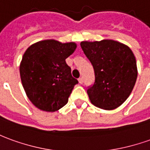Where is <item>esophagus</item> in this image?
I'll list each match as a JSON object with an SVG mask.
<instances>
[{"label": "esophagus", "mask_w": 150, "mask_h": 150, "mask_svg": "<svg viewBox=\"0 0 150 150\" xmlns=\"http://www.w3.org/2000/svg\"><path fill=\"white\" fill-rule=\"evenodd\" d=\"M79 80V83H80V84H82L83 83V79L82 78H79L78 79Z\"/></svg>", "instance_id": "esophagus-1"}]
</instances>
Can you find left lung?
Wrapping results in <instances>:
<instances>
[{"label": "left lung", "instance_id": "obj_1", "mask_svg": "<svg viewBox=\"0 0 150 150\" xmlns=\"http://www.w3.org/2000/svg\"><path fill=\"white\" fill-rule=\"evenodd\" d=\"M80 46L94 69L95 82L87 90L92 104L108 110L120 106L137 81V61L132 51L113 40L82 41Z\"/></svg>", "mask_w": 150, "mask_h": 150}]
</instances>
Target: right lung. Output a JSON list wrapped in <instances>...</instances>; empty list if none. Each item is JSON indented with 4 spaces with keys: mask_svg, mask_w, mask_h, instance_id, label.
<instances>
[{
    "mask_svg": "<svg viewBox=\"0 0 150 150\" xmlns=\"http://www.w3.org/2000/svg\"><path fill=\"white\" fill-rule=\"evenodd\" d=\"M76 44L45 40L31 45L20 63L21 81L31 103L41 110L54 112L67 103L78 80L66 59Z\"/></svg>",
    "mask_w": 150,
    "mask_h": 150,
    "instance_id": "right-lung-1",
    "label": "right lung"
}]
</instances>
